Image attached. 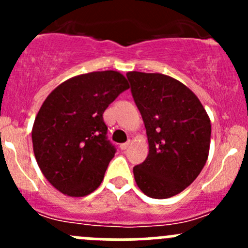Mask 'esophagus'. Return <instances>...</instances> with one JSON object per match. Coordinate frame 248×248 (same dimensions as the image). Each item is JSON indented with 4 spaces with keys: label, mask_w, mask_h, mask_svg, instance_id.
Returning <instances> with one entry per match:
<instances>
[{
    "label": "esophagus",
    "mask_w": 248,
    "mask_h": 248,
    "mask_svg": "<svg viewBox=\"0 0 248 248\" xmlns=\"http://www.w3.org/2000/svg\"><path fill=\"white\" fill-rule=\"evenodd\" d=\"M128 145H129V141L124 142V144H120V149H121V150H126L127 147H128Z\"/></svg>",
    "instance_id": "esophagus-1"
}]
</instances>
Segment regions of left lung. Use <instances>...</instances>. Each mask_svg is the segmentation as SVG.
<instances>
[{
	"mask_svg": "<svg viewBox=\"0 0 248 248\" xmlns=\"http://www.w3.org/2000/svg\"><path fill=\"white\" fill-rule=\"evenodd\" d=\"M146 128L149 155L133 168L140 191L166 199L188 187L206 163L211 138L209 115L182 82L161 73H127Z\"/></svg>",
	"mask_w": 248,
	"mask_h": 248,
	"instance_id": "left-lung-1",
	"label": "left lung"
}]
</instances>
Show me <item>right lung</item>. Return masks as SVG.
<instances>
[{
  "label": "right lung",
  "instance_id": "obj_1",
  "mask_svg": "<svg viewBox=\"0 0 248 248\" xmlns=\"http://www.w3.org/2000/svg\"><path fill=\"white\" fill-rule=\"evenodd\" d=\"M127 89L119 72H91L66 80L46 97L32 144L38 167L57 191L85 197L102 184L116 151L107 140L103 112Z\"/></svg>",
  "mask_w": 248,
  "mask_h": 248
}]
</instances>
